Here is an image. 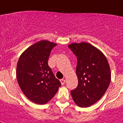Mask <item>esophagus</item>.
<instances>
[{"instance_id":"34e87169","label":"esophagus","mask_w":123,"mask_h":123,"mask_svg":"<svg viewBox=\"0 0 123 123\" xmlns=\"http://www.w3.org/2000/svg\"><path fill=\"white\" fill-rule=\"evenodd\" d=\"M60 81H61V82L62 85H64V84H65V82H66V81H65V79H62L60 80Z\"/></svg>"}]
</instances>
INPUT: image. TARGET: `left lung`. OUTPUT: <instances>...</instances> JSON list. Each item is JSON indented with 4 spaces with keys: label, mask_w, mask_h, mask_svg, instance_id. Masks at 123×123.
Segmentation results:
<instances>
[{
    "label": "left lung",
    "mask_w": 123,
    "mask_h": 123,
    "mask_svg": "<svg viewBox=\"0 0 123 123\" xmlns=\"http://www.w3.org/2000/svg\"><path fill=\"white\" fill-rule=\"evenodd\" d=\"M77 57L76 74L78 85L71 91L76 105L87 108L98 101L111 82L108 60L99 49L87 42L68 46Z\"/></svg>",
    "instance_id": "1"
}]
</instances>
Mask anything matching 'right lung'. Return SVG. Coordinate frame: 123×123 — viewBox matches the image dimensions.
<instances>
[{
  "mask_svg": "<svg viewBox=\"0 0 123 123\" xmlns=\"http://www.w3.org/2000/svg\"><path fill=\"white\" fill-rule=\"evenodd\" d=\"M57 44L41 41L22 54L17 65V79L25 96L38 105L49 101L61 86L48 65L51 50Z\"/></svg>",
  "mask_w": 123,
  "mask_h": 123,
  "instance_id": "obj_1",
  "label": "right lung"
}]
</instances>
